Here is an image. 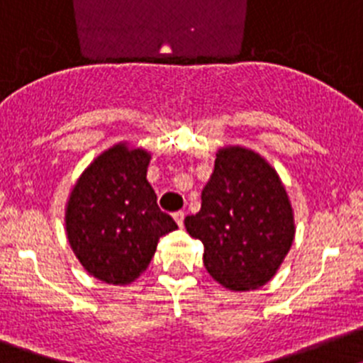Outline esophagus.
<instances>
[{
	"mask_svg": "<svg viewBox=\"0 0 363 363\" xmlns=\"http://www.w3.org/2000/svg\"><path fill=\"white\" fill-rule=\"evenodd\" d=\"M174 218L179 226L182 228V224H184V211H177V213H174Z\"/></svg>",
	"mask_w": 363,
	"mask_h": 363,
	"instance_id": "obj_1",
	"label": "esophagus"
}]
</instances>
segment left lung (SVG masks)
Returning a JSON list of instances; mask_svg holds the SVG:
<instances>
[{
    "label": "left lung",
    "mask_w": 363,
    "mask_h": 363,
    "mask_svg": "<svg viewBox=\"0 0 363 363\" xmlns=\"http://www.w3.org/2000/svg\"><path fill=\"white\" fill-rule=\"evenodd\" d=\"M186 231L204 246L211 279L230 291L259 289L277 275L295 240V215L277 169L246 146H222Z\"/></svg>",
    "instance_id": "left-lung-1"
}]
</instances>
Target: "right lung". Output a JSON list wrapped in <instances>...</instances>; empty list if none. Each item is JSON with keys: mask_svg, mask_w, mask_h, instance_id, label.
<instances>
[{"mask_svg": "<svg viewBox=\"0 0 363 363\" xmlns=\"http://www.w3.org/2000/svg\"><path fill=\"white\" fill-rule=\"evenodd\" d=\"M152 153L128 141L101 152L76 181L65 208L72 251L88 275L113 286L139 279L159 238L177 230L146 179Z\"/></svg>", "mask_w": 363, "mask_h": 363, "instance_id": "right-lung-1", "label": "right lung"}]
</instances>
